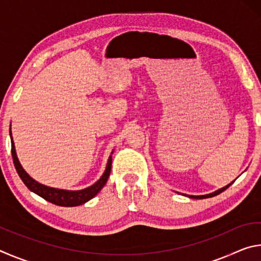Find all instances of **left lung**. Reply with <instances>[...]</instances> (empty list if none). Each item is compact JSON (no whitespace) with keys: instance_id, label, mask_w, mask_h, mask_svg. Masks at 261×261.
Listing matches in <instances>:
<instances>
[{"instance_id":"8db88e82","label":"left lung","mask_w":261,"mask_h":261,"mask_svg":"<svg viewBox=\"0 0 261 261\" xmlns=\"http://www.w3.org/2000/svg\"><path fill=\"white\" fill-rule=\"evenodd\" d=\"M233 182H235V180H233ZM233 182H231L230 184L226 185V187H223L222 189H219V190H216V191H214V192L208 193V194H204V196H189V194H188V197H189V198H193V199H205V198H211V197L218 196V194H220L221 192H223L224 190H227L229 187H230V185H231Z\"/></svg>"}]
</instances>
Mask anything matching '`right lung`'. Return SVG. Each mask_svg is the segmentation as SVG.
I'll return each instance as SVG.
<instances>
[{
    "label": "right lung",
    "instance_id": "right-lung-1",
    "mask_svg": "<svg viewBox=\"0 0 261 261\" xmlns=\"http://www.w3.org/2000/svg\"><path fill=\"white\" fill-rule=\"evenodd\" d=\"M10 138H11L12 160H14V165L17 173L19 175V177L21 178V180H23L26 187L29 188L30 191L37 193L38 196H40L45 200L51 202V204L57 205V206H64V207H73V206L83 205L85 204L86 201L92 199L93 197H95L96 194L99 193L100 190L105 187V184L107 183L108 177L110 175V169H112V156H109L105 173L102 176H101L98 182H95L93 185H91V187H88L84 190L69 191V190L55 189V188L46 187V185L40 184L31 177V176L24 170V168L21 167L16 154L15 144L11 136V130H10Z\"/></svg>",
    "mask_w": 261,
    "mask_h": 261
}]
</instances>
